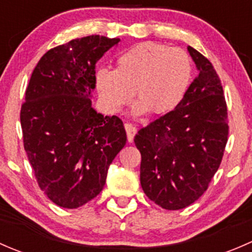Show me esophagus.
<instances>
[{"label": "esophagus", "mask_w": 252, "mask_h": 252, "mask_svg": "<svg viewBox=\"0 0 252 252\" xmlns=\"http://www.w3.org/2000/svg\"><path fill=\"white\" fill-rule=\"evenodd\" d=\"M124 128H126V136H128V141L129 142H133L134 140V136H135L136 134V128L134 126H131V124H128L126 123V126H124Z\"/></svg>", "instance_id": "1"}]
</instances>
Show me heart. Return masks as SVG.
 <instances>
[{"mask_svg": "<svg viewBox=\"0 0 252 252\" xmlns=\"http://www.w3.org/2000/svg\"><path fill=\"white\" fill-rule=\"evenodd\" d=\"M192 61L187 51L158 42H141L122 53L116 69L96 73L100 100L111 113L129 105L133 91L135 113L155 116L172 112L183 101L192 79Z\"/></svg>", "mask_w": 252, "mask_h": 252, "instance_id": "b5f03b06", "label": "heart"}]
</instances>
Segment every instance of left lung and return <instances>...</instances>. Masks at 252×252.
<instances>
[{"mask_svg":"<svg viewBox=\"0 0 252 252\" xmlns=\"http://www.w3.org/2000/svg\"><path fill=\"white\" fill-rule=\"evenodd\" d=\"M199 75L180 105L141 128L134 142L141 154L146 196L166 210H182L207 190L228 141V111L212 63L188 47Z\"/></svg>","mask_w":252,"mask_h":252,"instance_id":"1","label":"left lung"}]
</instances>
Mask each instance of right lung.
<instances>
[{
  "label": "right lung",
  "instance_id": "obj_1",
  "mask_svg": "<svg viewBox=\"0 0 252 252\" xmlns=\"http://www.w3.org/2000/svg\"><path fill=\"white\" fill-rule=\"evenodd\" d=\"M119 39L100 35L48 50L35 67L20 108L23 142L40 189L77 208L102 191L126 134L117 116L91 107L97 61Z\"/></svg>",
  "mask_w": 252,
  "mask_h": 252
}]
</instances>
